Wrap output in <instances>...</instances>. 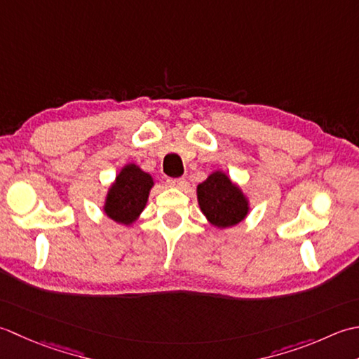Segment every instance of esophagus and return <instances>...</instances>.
Listing matches in <instances>:
<instances>
[{
  "mask_svg": "<svg viewBox=\"0 0 359 359\" xmlns=\"http://www.w3.org/2000/svg\"><path fill=\"white\" fill-rule=\"evenodd\" d=\"M167 184H169L170 187H177V189H181L186 186V180L180 177V178H169L167 180Z\"/></svg>",
  "mask_w": 359,
  "mask_h": 359,
  "instance_id": "esophagus-1",
  "label": "esophagus"
}]
</instances>
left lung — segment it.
<instances>
[{
    "label": "left lung",
    "mask_w": 359,
    "mask_h": 359,
    "mask_svg": "<svg viewBox=\"0 0 359 359\" xmlns=\"http://www.w3.org/2000/svg\"><path fill=\"white\" fill-rule=\"evenodd\" d=\"M198 203L208 220L218 228L240 223L248 214V201L241 190L222 172L212 173L196 189Z\"/></svg>",
    "instance_id": "1"
}]
</instances>
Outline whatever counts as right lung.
<instances>
[{"label": "right lung", "instance_id": "add662e5", "mask_svg": "<svg viewBox=\"0 0 359 359\" xmlns=\"http://www.w3.org/2000/svg\"><path fill=\"white\" fill-rule=\"evenodd\" d=\"M153 180L135 164L126 165L109 189L105 214L122 224L133 223L145 208Z\"/></svg>", "mask_w": 359, "mask_h": 359}]
</instances>
